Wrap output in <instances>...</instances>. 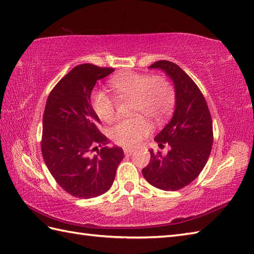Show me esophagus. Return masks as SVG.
Segmentation results:
<instances>
[{"instance_id":"34e87169","label":"esophagus","mask_w":254,"mask_h":254,"mask_svg":"<svg viewBox=\"0 0 254 254\" xmlns=\"http://www.w3.org/2000/svg\"><path fill=\"white\" fill-rule=\"evenodd\" d=\"M124 153H125V155H127V156H130L134 153V150H132V149H124Z\"/></svg>"}]
</instances>
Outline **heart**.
I'll return each instance as SVG.
<instances>
[{
	"mask_svg": "<svg viewBox=\"0 0 254 254\" xmlns=\"http://www.w3.org/2000/svg\"><path fill=\"white\" fill-rule=\"evenodd\" d=\"M111 87L117 99L97 91L92 95V106L100 120L112 122L116 116L118 101H133L131 114L137 117L118 121L110 129L113 141L124 148H134L149 134L150 125L141 116L160 123L171 114L176 101L173 84L164 76L127 71L113 78Z\"/></svg>",
	"mask_w": 254,
	"mask_h": 254,
	"instance_id": "heart-1",
	"label": "heart"
}]
</instances>
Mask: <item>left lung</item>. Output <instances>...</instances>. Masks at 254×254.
I'll return each mask as SVG.
<instances>
[{"label": "left lung", "instance_id": "obj_1", "mask_svg": "<svg viewBox=\"0 0 254 254\" xmlns=\"http://www.w3.org/2000/svg\"><path fill=\"white\" fill-rule=\"evenodd\" d=\"M149 68L165 71L175 86L176 105L171 122L154 138L166 154L150 150L149 164L142 170L146 182L165 191L182 189L199 176L213 144V126L206 101L194 81L170 61H159Z\"/></svg>", "mask_w": 254, "mask_h": 254}]
</instances>
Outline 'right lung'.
<instances>
[{
  "mask_svg": "<svg viewBox=\"0 0 254 254\" xmlns=\"http://www.w3.org/2000/svg\"><path fill=\"white\" fill-rule=\"evenodd\" d=\"M114 68L81 64L50 92L43 114L41 152L50 173L67 193L90 199L105 193L124 157L120 146H108L90 95L99 79ZM101 149L99 150L98 148ZM97 151V154L92 153Z\"/></svg>",
  "mask_w": 254,
  "mask_h": 254,
  "instance_id": "1",
  "label": "right lung"
}]
</instances>
